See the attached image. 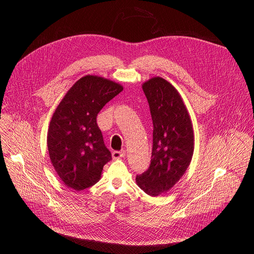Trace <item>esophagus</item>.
<instances>
[{
  "mask_svg": "<svg viewBox=\"0 0 254 254\" xmlns=\"http://www.w3.org/2000/svg\"><path fill=\"white\" fill-rule=\"evenodd\" d=\"M126 156V151L125 150H119V151H113L112 152V157L113 159H118Z\"/></svg>",
  "mask_w": 254,
  "mask_h": 254,
  "instance_id": "esophagus-1",
  "label": "esophagus"
}]
</instances>
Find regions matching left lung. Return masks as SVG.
I'll list each match as a JSON object with an SVG mask.
<instances>
[{
    "mask_svg": "<svg viewBox=\"0 0 254 254\" xmlns=\"http://www.w3.org/2000/svg\"><path fill=\"white\" fill-rule=\"evenodd\" d=\"M153 123L149 169L136 177L139 188L151 196L169 191L190 165L194 149L191 119L178 90L162 77L142 84Z\"/></svg>",
    "mask_w": 254,
    "mask_h": 254,
    "instance_id": "obj_1",
    "label": "left lung"
}]
</instances>
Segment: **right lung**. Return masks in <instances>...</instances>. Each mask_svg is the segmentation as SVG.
I'll return each instance as SVG.
<instances>
[{"label": "right lung", "instance_id": "right-lung-1", "mask_svg": "<svg viewBox=\"0 0 254 254\" xmlns=\"http://www.w3.org/2000/svg\"><path fill=\"white\" fill-rule=\"evenodd\" d=\"M110 79L86 75L72 85L53 113L47 132L51 164L68 188L77 191L96 184L111 159L97 125L103 107L123 91Z\"/></svg>", "mask_w": 254, "mask_h": 254}]
</instances>
